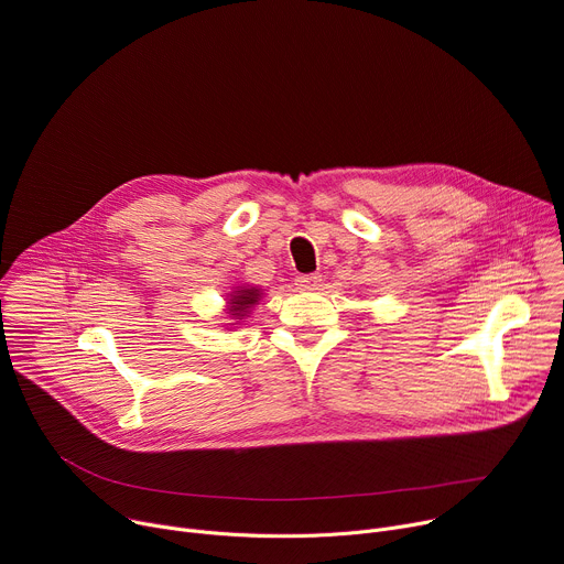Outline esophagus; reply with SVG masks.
<instances>
[{
	"label": "esophagus",
	"instance_id": "obj_1",
	"mask_svg": "<svg viewBox=\"0 0 564 564\" xmlns=\"http://www.w3.org/2000/svg\"><path fill=\"white\" fill-rule=\"evenodd\" d=\"M321 275L318 273H312V275H297L295 278V286L300 291H316L321 286Z\"/></svg>",
	"mask_w": 564,
	"mask_h": 564
}]
</instances>
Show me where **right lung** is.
Returning <instances> with one entry per match:
<instances>
[{
    "instance_id": "add662e5",
    "label": "right lung",
    "mask_w": 564,
    "mask_h": 564,
    "mask_svg": "<svg viewBox=\"0 0 564 564\" xmlns=\"http://www.w3.org/2000/svg\"><path fill=\"white\" fill-rule=\"evenodd\" d=\"M230 300H228V314L232 321H243L250 310L257 305L259 297H262V289L257 286H237L232 293H228ZM230 325H237V323H230Z\"/></svg>"
}]
</instances>
